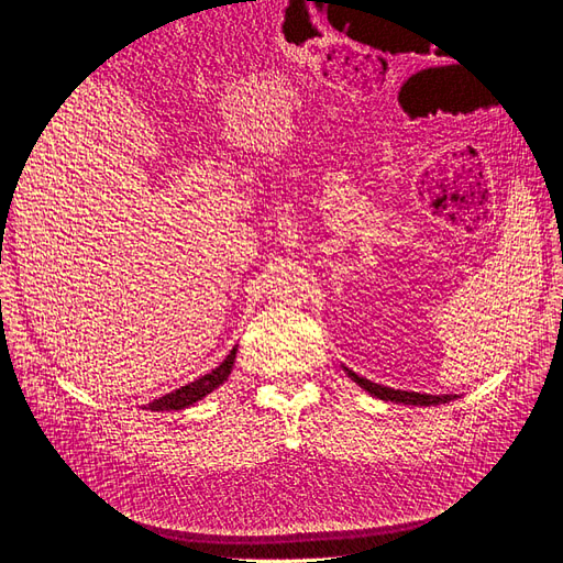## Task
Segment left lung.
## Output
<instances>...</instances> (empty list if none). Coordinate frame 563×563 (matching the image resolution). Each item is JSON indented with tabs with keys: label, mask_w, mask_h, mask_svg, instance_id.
<instances>
[{
	"label": "left lung",
	"mask_w": 563,
	"mask_h": 563,
	"mask_svg": "<svg viewBox=\"0 0 563 563\" xmlns=\"http://www.w3.org/2000/svg\"><path fill=\"white\" fill-rule=\"evenodd\" d=\"M343 371L347 373V378H352L364 391H368L371 397L383 399V401H395V404H404V406H439V404H449V401L457 399V395H424V391L391 389V387L371 383V380H366L362 376H356V373L350 371L347 366H343Z\"/></svg>",
	"instance_id": "obj_1"
}]
</instances>
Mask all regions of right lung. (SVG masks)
<instances>
[{
	"mask_svg": "<svg viewBox=\"0 0 563 563\" xmlns=\"http://www.w3.org/2000/svg\"><path fill=\"white\" fill-rule=\"evenodd\" d=\"M234 360H236V345L230 350V354L213 371L203 373L201 378L187 383V385H183V387H178L174 391H168V395H164V397H159L155 401L145 404L143 408H145V411L164 413V411H183V408L195 406L197 401H201L203 397L211 395L213 389H218L220 385H223L230 378V373L234 368Z\"/></svg>",
	"mask_w": 563,
	"mask_h": 563,
	"instance_id": "obj_1",
	"label": "right lung"
}]
</instances>
